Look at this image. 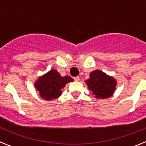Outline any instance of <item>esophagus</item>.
<instances>
[{
    "label": "esophagus",
    "mask_w": 146,
    "mask_h": 146,
    "mask_svg": "<svg viewBox=\"0 0 146 146\" xmlns=\"http://www.w3.org/2000/svg\"><path fill=\"white\" fill-rule=\"evenodd\" d=\"M74 80H76V81H78V80H80V78H79L78 76H76V77L74 78Z\"/></svg>",
    "instance_id": "1"
}]
</instances>
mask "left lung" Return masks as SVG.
Masks as SVG:
<instances>
[{
	"mask_svg": "<svg viewBox=\"0 0 146 146\" xmlns=\"http://www.w3.org/2000/svg\"><path fill=\"white\" fill-rule=\"evenodd\" d=\"M85 82L97 99H107L112 96L117 85L114 77L98 69L90 73V78Z\"/></svg>",
	"mask_w": 146,
	"mask_h": 146,
	"instance_id": "left-lung-1",
	"label": "left lung"
}]
</instances>
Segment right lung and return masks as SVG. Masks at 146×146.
<instances>
[{"label":"right lung","instance_id":"obj_1","mask_svg":"<svg viewBox=\"0 0 146 146\" xmlns=\"http://www.w3.org/2000/svg\"><path fill=\"white\" fill-rule=\"evenodd\" d=\"M70 76H61L56 69H51L44 75L39 76L35 82V87L41 98L45 100H52L60 97L62 88L68 82L73 81Z\"/></svg>","mask_w":146,"mask_h":146}]
</instances>
